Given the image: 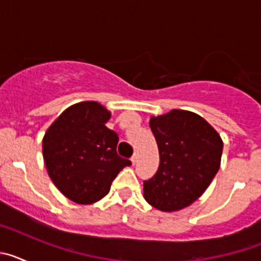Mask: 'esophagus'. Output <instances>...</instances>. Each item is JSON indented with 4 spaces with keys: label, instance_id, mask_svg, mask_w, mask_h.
Wrapping results in <instances>:
<instances>
[{
    "label": "esophagus",
    "instance_id": "obj_1",
    "mask_svg": "<svg viewBox=\"0 0 261 261\" xmlns=\"http://www.w3.org/2000/svg\"><path fill=\"white\" fill-rule=\"evenodd\" d=\"M137 159H138L137 154H133L132 158H130V162H132V165H136V163H137Z\"/></svg>",
    "mask_w": 261,
    "mask_h": 261
}]
</instances>
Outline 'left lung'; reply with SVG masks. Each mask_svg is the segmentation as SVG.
<instances>
[{
	"mask_svg": "<svg viewBox=\"0 0 261 261\" xmlns=\"http://www.w3.org/2000/svg\"><path fill=\"white\" fill-rule=\"evenodd\" d=\"M159 167L144 181V196L162 212L186 208L208 188L220 170L223 144L216 129L199 115L183 110L153 116Z\"/></svg>",
	"mask_w": 261,
	"mask_h": 261,
	"instance_id": "8db88e82",
	"label": "left lung"
}]
</instances>
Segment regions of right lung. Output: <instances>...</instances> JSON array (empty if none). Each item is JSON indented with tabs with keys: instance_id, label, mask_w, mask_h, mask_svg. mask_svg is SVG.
<instances>
[{
	"instance_id": "obj_1",
	"label": "right lung",
	"mask_w": 261,
	"mask_h": 261,
	"mask_svg": "<svg viewBox=\"0 0 261 261\" xmlns=\"http://www.w3.org/2000/svg\"><path fill=\"white\" fill-rule=\"evenodd\" d=\"M110 111L96 102L66 108L43 138V156L55 186L77 204H93L110 192L111 183L129 159L117 155V133L106 126Z\"/></svg>"
}]
</instances>
